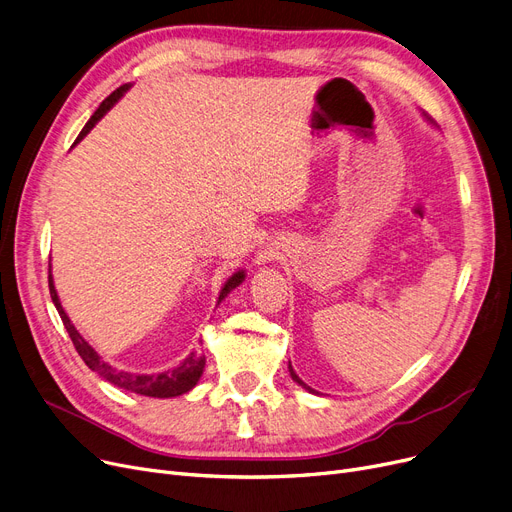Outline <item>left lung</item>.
<instances>
[{"instance_id":"left-lung-1","label":"left lung","mask_w":512,"mask_h":512,"mask_svg":"<svg viewBox=\"0 0 512 512\" xmlns=\"http://www.w3.org/2000/svg\"><path fill=\"white\" fill-rule=\"evenodd\" d=\"M289 373H291V379H294L296 383H300L302 387H306V389H308V392H312V394H314V389H310V387H308V385H306V383H304V381H302V379H300V377L296 375V371H294V369H291V364H289Z\"/></svg>"}]
</instances>
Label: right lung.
<instances>
[{"label": "right lung", "mask_w": 512, "mask_h": 512, "mask_svg": "<svg viewBox=\"0 0 512 512\" xmlns=\"http://www.w3.org/2000/svg\"><path fill=\"white\" fill-rule=\"evenodd\" d=\"M131 85H120L116 91H112L106 100L100 104V108H97L93 112V116L87 120V125L83 127V131L79 133L77 141H81L91 129L93 125L100 120L118 100L120 95H123ZM243 279H246V275H243V271H237L227 283L225 287L221 289V296H218V302H223L227 298V294L231 289H235ZM50 296H52V302L60 314V319L72 339V344H75L79 356L85 360L87 367L95 373H100L106 381L114 383L116 387L120 389H127V392H133V394H141V396H150V398H175V396H181L185 392H189V389L196 387V383L200 381L202 373H204V364H206V358L202 354H196L191 352L179 367L170 369V371H164V373H158V375H137V373H127V371H116L114 367H110V364L106 360H102V356L97 354L85 339L83 335L75 329V325L70 323L68 314L64 312L62 304H60V298H58V291L54 287V279H52V273H50Z\"/></svg>", "instance_id": "add662e5"}]
</instances>
